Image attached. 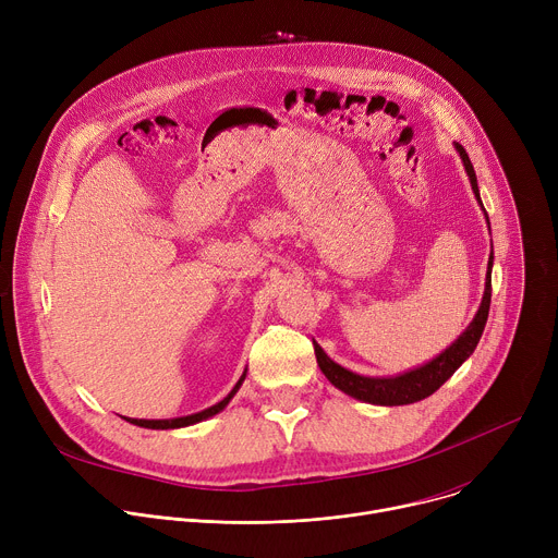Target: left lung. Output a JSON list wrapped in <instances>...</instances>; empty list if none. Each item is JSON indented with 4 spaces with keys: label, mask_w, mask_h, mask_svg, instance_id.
<instances>
[{
    "label": "left lung",
    "mask_w": 558,
    "mask_h": 558,
    "mask_svg": "<svg viewBox=\"0 0 558 558\" xmlns=\"http://www.w3.org/2000/svg\"><path fill=\"white\" fill-rule=\"evenodd\" d=\"M457 151H459L463 168L468 172L472 192H474L476 201L482 203L480 187H476L474 168L470 163L465 149L459 143H457ZM482 207H484V203H482ZM490 295H493V256L488 260L484 300H482L480 311H476V315L472 317V323L444 353H439L435 360H430L428 364H424L420 368H413L409 373L395 375V377H364V375H357V373H351V371L342 368L331 357H327V353L320 349V344H313L317 366L323 368V373L327 375V379L336 388L355 397V400H362V402H368V404H379V407H402V404L420 402V400H424V397L433 395L472 355L476 344H480V338H482L486 320H488Z\"/></svg>",
    "instance_id": "obj_1"
}]
</instances>
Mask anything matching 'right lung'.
Returning a JSON list of instances; mask_svg holds the SVG:
<instances>
[{
    "label": "right lung",
    "mask_w": 558,
    "mask_h": 558,
    "mask_svg": "<svg viewBox=\"0 0 558 558\" xmlns=\"http://www.w3.org/2000/svg\"><path fill=\"white\" fill-rule=\"evenodd\" d=\"M245 373H247V371H245ZM245 373L241 375V379L235 381V386L229 390V395L225 397V400H220L218 404H214V407H209V409H205V411H201V413L185 415V417H174V420H128V422H130V424H136V426H143V428H154V430H158V428H161V430H168V428H183V426L203 422V420H207V417L220 413V411L229 404V400L235 395V390L241 388V384H243V379H245Z\"/></svg>",
    "instance_id": "add662e5"
}]
</instances>
